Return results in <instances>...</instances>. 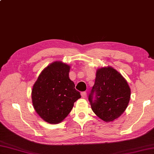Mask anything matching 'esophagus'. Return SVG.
<instances>
[{
	"mask_svg": "<svg viewBox=\"0 0 154 154\" xmlns=\"http://www.w3.org/2000/svg\"><path fill=\"white\" fill-rule=\"evenodd\" d=\"M81 96L83 98H87V92H81Z\"/></svg>",
	"mask_w": 154,
	"mask_h": 154,
	"instance_id": "34e87169",
	"label": "esophagus"
}]
</instances>
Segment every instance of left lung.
Returning a JSON list of instances; mask_svg holds the SVG:
<instances>
[{
	"label": "left lung",
	"mask_w": 154,
	"mask_h": 154,
	"mask_svg": "<svg viewBox=\"0 0 154 154\" xmlns=\"http://www.w3.org/2000/svg\"><path fill=\"white\" fill-rule=\"evenodd\" d=\"M130 98L129 85L119 72L110 66L96 70L95 83L88 100L92 111L99 118L106 122L117 119L125 111Z\"/></svg>",
	"instance_id": "left-lung-1"
}]
</instances>
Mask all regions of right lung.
<instances>
[{
    "label": "right lung",
    "mask_w": 154,
    "mask_h": 154,
    "mask_svg": "<svg viewBox=\"0 0 154 154\" xmlns=\"http://www.w3.org/2000/svg\"><path fill=\"white\" fill-rule=\"evenodd\" d=\"M70 66L60 61L46 67L33 86L31 98L35 112L46 122H62L72 109L80 92L69 77Z\"/></svg>",
    "instance_id": "right-lung-1"
}]
</instances>
